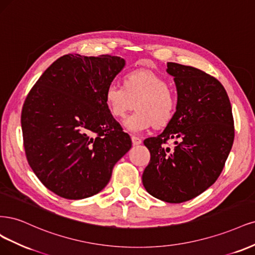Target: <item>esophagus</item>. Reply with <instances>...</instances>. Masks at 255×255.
Returning a JSON list of instances; mask_svg holds the SVG:
<instances>
[{
	"mask_svg": "<svg viewBox=\"0 0 255 255\" xmlns=\"http://www.w3.org/2000/svg\"><path fill=\"white\" fill-rule=\"evenodd\" d=\"M131 141H132V144L135 146V145H139L142 143V139L139 138V137H137V136H131Z\"/></svg>",
	"mask_w": 255,
	"mask_h": 255,
	"instance_id": "esophagus-1",
	"label": "esophagus"
}]
</instances>
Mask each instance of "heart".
Returning a JSON list of instances; mask_svg holds the SVG:
<instances>
[{"mask_svg": "<svg viewBox=\"0 0 255 255\" xmlns=\"http://www.w3.org/2000/svg\"><path fill=\"white\" fill-rule=\"evenodd\" d=\"M105 103L114 119H123L134 107L124 127L131 133H141L150 128L166 126L174 119L177 98L168 83L159 74L149 70L129 73L124 78V87L111 83L106 88Z\"/></svg>", "mask_w": 255, "mask_h": 255, "instance_id": "obj_1", "label": "heart"}]
</instances>
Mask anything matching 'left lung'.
I'll list each match as a JSON object with an SVG mask.
<instances>
[{
	"label": "left lung",
	"mask_w": 255,
	"mask_h": 255,
	"mask_svg": "<svg viewBox=\"0 0 255 255\" xmlns=\"http://www.w3.org/2000/svg\"><path fill=\"white\" fill-rule=\"evenodd\" d=\"M178 101L163 132L144 145L150 162L143 172L145 190L169 203L191 200L215 183L234 141L232 107L224 86L209 74L167 62ZM174 139L172 149L165 144Z\"/></svg>",
	"instance_id": "8db88e82"
}]
</instances>
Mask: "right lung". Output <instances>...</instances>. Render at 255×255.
I'll return each instance as SVG.
<instances>
[{
	"label": "right lung",
	"instance_id": "right-lung-1",
	"mask_svg": "<svg viewBox=\"0 0 255 255\" xmlns=\"http://www.w3.org/2000/svg\"><path fill=\"white\" fill-rule=\"evenodd\" d=\"M119 56L64 55L31 88L21 125L26 158L41 182L65 199H84L108 184L131 148L105 103L106 88L124 69Z\"/></svg>",
	"mask_w": 255,
	"mask_h": 255
}]
</instances>
